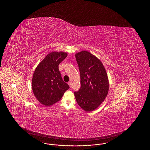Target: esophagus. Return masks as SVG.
<instances>
[{
	"mask_svg": "<svg viewBox=\"0 0 150 150\" xmlns=\"http://www.w3.org/2000/svg\"><path fill=\"white\" fill-rule=\"evenodd\" d=\"M67 83H68V85L70 86V87H71V82H69Z\"/></svg>",
	"mask_w": 150,
	"mask_h": 150,
	"instance_id": "esophagus-1",
	"label": "esophagus"
}]
</instances>
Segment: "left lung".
<instances>
[{
    "label": "left lung",
    "mask_w": 150,
    "mask_h": 150,
    "mask_svg": "<svg viewBox=\"0 0 150 150\" xmlns=\"http://www.w3.org/2000/svg\"><path fill=\"white\" fill-rule=\"evenodd\" d=\"M79 69L81 87L74 92L78 105L86 112L97 108L108 94L109 81L102 62L88 51L75 54Z\"/></svg>",
    "instance_id": "8db88e82"
}]
</instances>
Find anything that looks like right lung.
<instances>
[{
	"label": "right lung",
	"mask_w": 150,
	"mask_h": 150,
	"mask_svg": "<svg viewBox=\"0 0 150 150\" xmlns=\"http://www.w3.org/2000/svg\"><path fill=\"white\" fill-rule=\"evenodd\" d=\"M67 52H51L36 68L32 78V89L43 105L50 106L59 101L70 88L62 79L58 65L67 57Z\"/></svg>",
	"instance_id": "obj_1"
}]
</instances>
